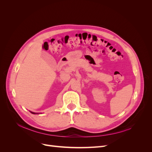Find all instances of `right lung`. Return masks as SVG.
Returning a JSON list of instances; mask_svg holds the SVG:
<instances>
[{"label":"right lung","instance_id":"1","mask_svg":"<svg viewBox=\"0 0 152 152\" xmlns=\"http://www.w3.org/2000/svg\"><path fill=\"white\" fill-rule=\"evenodd\" d=\"M31 113H33V114H35V113H34V112H31Z\"/></svg>","mask_w":152,"mask_h":152}]
</instances>
